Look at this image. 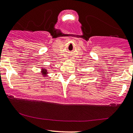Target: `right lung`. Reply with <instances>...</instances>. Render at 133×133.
<instances>
[{
	"mask_svg": "<svg viewBox=\"0 0 133 133\" xmlns=\"http://www.w3.org/2000/svg\"><path fill=\"white\" fill-rule=\"evenodd\" d=\"M42 72L44 73V74H43V73H42V74H43V75H44V76H45V75H46L47 73H48V72H47L46 68H42Z\"/></svg>",
	"mask_w": 133,
	"mask_h": 133,
	"instance_id": "1",
	"label": "right lung"
}]
</instances>
